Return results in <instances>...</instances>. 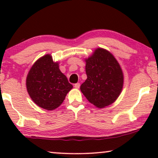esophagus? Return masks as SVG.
Instances as JSON below:
<instances>
[{
  "label": "esophagus",
  "instance_id": "esophagus-1",
  "mask_svg": "<svg viewBox=\"0 0 158 158\" xmlns=\"http://www.w3.org/2000/svg\"><path fill=\"white\" fill-rule=\"evenodd\" d=\"M80 86H81V84H80L79 83L75 84V88H77V89H78V88H80Z\"/></svg>",
  "mask_w": 158,
  "mask_h": 158
}]
</instances>
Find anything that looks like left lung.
<instances>
[{
  "label": "left lung",
  "mask_w": 158,
  "mask_h": 158,
  "mask_svg": "<svg viewBox=\"0 0 158 158\" xmlns=\"http://www.w3.org/2000/svg\"><path fill=\"white\" fill-rule=\"evenodd\" d=\"M85 62L87 79L81 85V92L90 103L100 109L113 103L124 84L117 60L106 49L97 48Z\"/></svg>",
  "instance_id": "left-lung-1"
}]
</instances>
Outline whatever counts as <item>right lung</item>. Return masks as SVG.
<instances>
[{
  "label": "right lung",
  "instance_id": "1",
  "mask_svg": "<svg viewBox=\"0 0 158 158\" xmlns=\"http://www.w3.org/2000/svg\"><path fill=\"white\" fill-rule=\"evenodd\" d=\"M27 89L32 101L46 110L60 106L68 93L73 88L68 78L54 62L50 55L36 60L27 77Z\"/></svg>",
  "mask_w": 158,
  "mask_h": 158
}]
</instances>
